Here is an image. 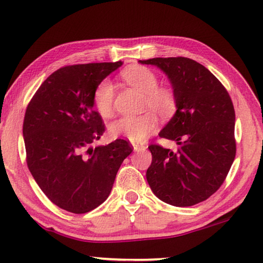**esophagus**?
<instances>
[{
  "label": "esophagus",
  "instance_id": "esophagus-1",
  "mask_svg": "<svg viewBox=\"0 0 263 263\" xmlns=\"http://www.w3.org/2000/svg\"><path fill=\"white\" fill-rule=\"evenodd\" d=\"M132 146H133V149L136 151V152H139V151H145V145L140 144V142H132Z\"/></svg>",
  "mask_w": 263,
  "mask_h": 263
}]
</instances>
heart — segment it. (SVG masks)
Segmentation results:
<instances>
[{
  "label": "heart",
  "mask_w": 263,
  "mask_h": 263,
  "mask_svg": "<svg viewBox=\"0 0 263 263\" xmlns=\"http://www.w3.org/2000/svg\"><path fill=\"white\" fill-rule=\"evenodd\" d=\"M123 79L145 94L144 109L149 110L140 116H123L110 124L109 132L114 137H123L131 141H144L157 130L158 121L154 114L161 118H171L177 109V99L171 88L159 87V79L149 68L135 66L124 70ZM115 88L108 79L97 84L92 101L96 110L103 117L112 112Z\"/></svg>",
  "instance_id": "b5f03b06"
}]
</instances>
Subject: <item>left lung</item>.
<instances>
[{"label": "left lung", "instance_id": "8db88e82", "mask_svg": "<svg viewBox=\"0 0 263 263\" xmlns=\"http://www.w3.org/2000/svg\"><path fill=\"white\" fill-rule=\"evenodd\" d=\"M139 62L163 70L177 99L176 112L159 136L174 140L179 148L148 146L152 163L146 179L151 189L175 206L205 201L224 183L237 152L232 100L210 70L189 58Z\"/></svg>", "mask_w": 263, "mask_h": 263}]
</instances>
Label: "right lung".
Listing matches in <instances>:
<instances>
[{
  "label": "right lung",
  "mask_w": 263,
  "mask_h": 263,
  "mask_svg": "<svg viewBox=\"0 0 263 263\" xmlns=\"http://www.w3.org/2000/svg\"><path fill=\"white\" fill-rule=\"evenodd\" d=\"M122 65L96 62L58 69L26 108L23 137L29 171L48 199L68 212L80 215L101 205L132 152L124 139L91 146L105 131L94 109V90Z\"/></svg>",
  "instance_id": "1"
}]
</instances>
